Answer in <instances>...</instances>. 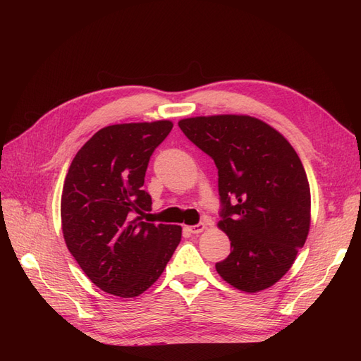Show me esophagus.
Masks as SVG:
<instances>
[{
    "mask_svg": "<svg viewBox=\"0 0 361 361\" xmlns=\"http://www.w3.org/2000/svg\"><path fill=\"white\" fill-rule=\"evenodd\" d=\"M204 228H206V224L200 223V224H195V226H190L188 227V232L192 233V235H199V233H202L204 231Z\"/></svg>",
    "mask_w": 361,
    "mask_h": 361,
    "instance_id": "obj_1",
    "label": "esophagus"
}]
</instances>
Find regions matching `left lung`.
Here are the masks:
<instances>
[{"label":"left lung","mask_w":361,"mask_h":361,"mask_svg":"<svg viewBox=\"0 0 361 361\" xmlns=\"http://www.w3.org/2000/svg\"><path fill=\"white\" fill-rule=\"evenodd\" d=\"M179 128L218 169L221 220L231 255L215 264L243 292L271 288L290 269L310 228V187L289 141L243 114L179 120Z\"/></svg>","instance_id":"8db88e82"}]
</instances>
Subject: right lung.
<instances>
[{
  "mask_svg": "<svg viewBox=\"0 0 361 361\" xmlns=\"http://www.w3.org/2000/svg\"><path fill=\"white\" fill-rule=\"evenodd\" d=\"M170 120L105 126L75 155L61 192V228L71 255L94 285L138 297L162 274L182 227L140 221L152 209L143 190L149 159Z\"/></svg>",
  "mask_w": 361,
  "mask_h": 361,
  "instance_id": "add662e5",
  "label": "right lung"
}]
</instances>
